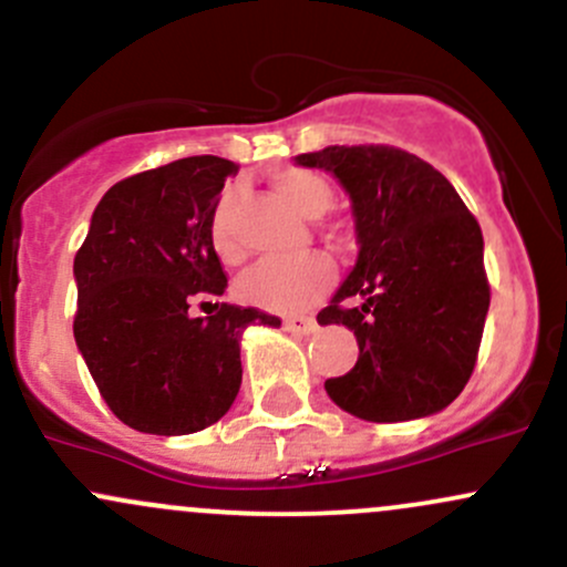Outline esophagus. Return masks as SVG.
Returning <instances> with one entry per match:
<instances>
[{
    "label": "esophagus",
    "mask_w": 567,
    "mask_h": 567,
    "mask_svg": "<svg viewBox=\"0 0 567 567\" xmlns=\"http://www.w3.org/2000/svg\"><path fill=\"white\" fill-rule=\"evenodd\" d=\"M285 331L290 333H299V337H309V333L318 331V320L315 318H290L285 320Z\"/></svg>",
    "instance_id": "obj_1"
}]
</instances>
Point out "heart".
Segmentation results:
<instances>
[{
    "label": "heart",
    "mask_w": 567,
    "mask_h": 567,
    "mask_svg": "<svg viewBox=\"0 0 567 567\" xmlns=\"http://www.w3.org/2000/svg\"><path fill=\"white\" fill-rule=\"evenodd\" d=\"M271 187L285 204L303 217H318L320 212H326L333 195L329 178L323 174L296 168V165L277 171L271 176ZM238 208H241V189L228 187L219 195L212 219H208V241L225 264H241L247 255L241 234H238ZM331 279V260L326 255L312 252L296 260H264L252 271L244 274V279L238 282V293L255 307L288 315L318 301L329 290Z\"/></svg>",
    "instance_id": "obj_1"
}]
</instances>
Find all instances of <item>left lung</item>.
Wrapping results in <instances>:
<instances>
[{
	"mask_svg": "<svg viewBox=\"0 0 567 567\" xmlns=\"http://www.w3.org/2000/svg\"><path fill=\"white\" fill-rule=\"evenodd\" d=\"M350 193L359 260L318 312L359 339V361L326 391L374 424L449 408L478 361L488 312L484 236L454 184L396 146H329L299 154Z\"/></svg>",
	"mask_w": 567,
	"mask_h": 567,
	"instance_id": "left-lung-1",
	"label": "left lung"
}]
</instances>
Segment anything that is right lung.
I'll return each instance as SVG.
<instances>
[{"label": "right lung", "mask_w": 567, "mask_h": 567, "mask_svg": "<svg viewBox=\"0 0 567 567\" xmlns=\"http://www.w3.org/2000/svg\"><path fill=\"white\" fill-rule=\"evenodd\" d=\"M236 171L200 154L122 178L75 252V342L111 413L138 432L171 437L217 424L241 385L244 329L279 326L219 301L204 318L189 312L228 288L208 219Z\"/></svg>", "instance_id": "add662e5"}]
</instances>
